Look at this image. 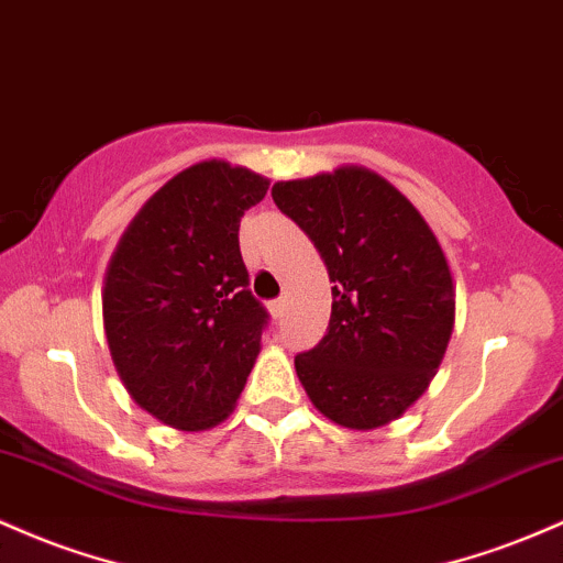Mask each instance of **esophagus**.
Returning <instances> with one entry per match:
<instances>
[{
    "label": "esophagus",
    "instance_id": "esophagus-1",
    "mask_svg": "<svg viewBox=\"0 0 563 563\" xmlns=\"http://www.w3.org/2000/svg\"><path fill=\"white\" fill-rule=\"evenodd\" d=\"M269 312H272V318L280 320V318H283V312H286V299H275V301H269Z\"/></svg>",
    "mask_w": 563,
    "mask_h": 563
}]
</instances>
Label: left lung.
<instances>
[{
  "label": "left lung",
  "mask_w": 563,
  "mask_h": 563,
  "mask_svg": "<svg viewBox=\"0 0 563 563\" xmlns=\"http://www.w3.org/2000/svg\"><path fill=\"white\" fill-rule=\"evenodd\" d=\"M272 200L333 283L329 329L294 357L301 385L336 424H387L430 385L454 329V283L435 234L366 168L277 181Z\"/></svg>",
  "instance_id": "8db88e82"
}]
</instances>
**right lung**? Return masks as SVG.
<instances>
[{
  "instance_id": "obj_1",
  "label": "right lung",
  "mask_w": 563,
  "mask_h": 563,
  "mask_svg": "<svg viewBox=\"0 0 563 563\" xmlns=\"http://www.w3.org/2000/svg\"><path fill=\"white\" fill-rule=\"evenodd\" d=\"M267 178L191 165L141 208L111 256L103 325L135 404L178 430H206L243 393L269 312L251 294L240 219Z\"/></svg>"
}]
</instances>
